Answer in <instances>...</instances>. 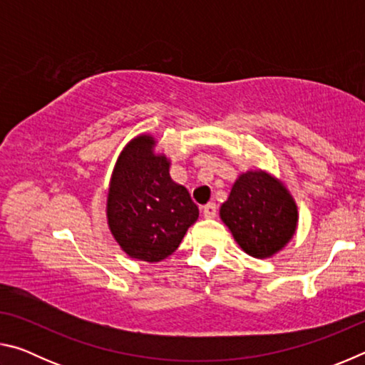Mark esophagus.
Listing matches in <instances>:
<instances>
[{"mask_svg":"<svg viewBox=\"0 0 365 365\" xmlns=\"http://www.w3.org/2000/svg\"><path fill=\"white\" fill-rule=\"evenodd\" d=\"M215 214H217V206H215L214 202H209V205L202 206V215H205L206 219H214Z\"/></svg>","mask_w":365,"mask_h":365,"instance_id":"esophagus-1","label":"esophagus"}]
</instances>
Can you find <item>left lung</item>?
<instances>
[{"mask_svg":"<svg viewBox=\"0 0 365 365\" xmlns=\"http://www.w3.org/2000/svg\"><path fill=\"white\" fill-rule=\"evenodd\" d=\"M220 219L246 255L272 257L293 238L298 206L285 185L265 170H248L235 180Z\"/></svg>","mask_w":365,"mask_h":365,"instance_id":"1","label":"left lung"}]
</instances>
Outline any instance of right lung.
I'll use <instances>...</instances> for the list:
<instances>
[{
  "label": "right lung",
  "mask_w": 365,
  "mask_h": 365,
  "mask_svg": "<svg viewBox=\"0 0 365 365\" xmlns=\"http://www.w3.org/2000/svg\"><path fill=\"white\" fill-rule=\"evenodd\" d=\"M156 143L148 133L128 141L114 165L106 205L117 245L146 262L170 256L200 215L188 190L170 178V160L156 153Z\"/></svg>",
  "instance_id": "right-lung-1"
}]
</instances>
